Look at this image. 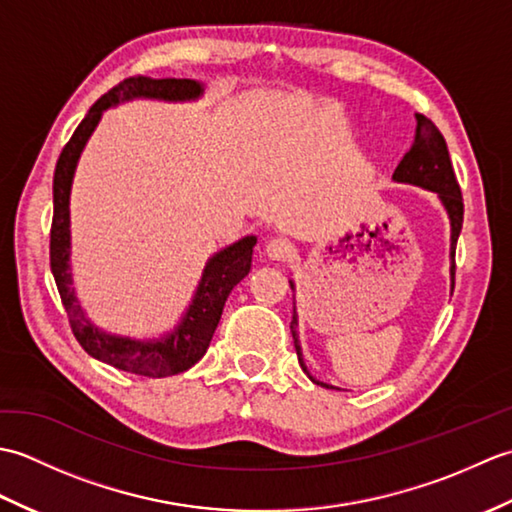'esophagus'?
Returning <instances> with one entry per match:
<instances>
[{
  "instance_id": "esophagus-1",
  "label": "esophagus",
  "mask_w": 512,
  "mask_h": 512,
  "mask_svg": "<svg viewBox=\"0 0 512 512\" xmlns=\"http://www.w3.org/2000/svg\"><path fill=\"white\" fill-rule=\"evenodd\" d=\"M266 255L275 262H284V259L290 255V244L284 242V239H270L266 244Z\"/></svg>"
}]
</instances>
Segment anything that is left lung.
Here are the masks:
<instances>
[{
    "label": "left lung",
    "mask_w": 512,
    "mask_h": 512,
    "mask_svg": "<svg viewBox=\"0 0 512 512\" xmlns=\"http://www.w3.org/2000/svg\"><path fill=\"white\" fill-rule=\"evenodd\" d=\"M394 180L396 182L418 184V187L436 191L440 195V200L444 204V209H447L449 220H451V259H453L451 275L455 279V246H458V237H460L462 222H464L462 191H460L458 178H455V171H453V165H451L447 140H444V136L440 134V129L433 125L424 114H416V136H413L411 149L398 162V167L394 171ZM290 332H292V339H295V350H297L299 365H301L303 372L308 374V367H306V363H303L301 345H299V339H297V312H295V306H292ZM314 383L321 385V387H328L325 383H319V380H314Z\"/></svg>",
    "instance_id": "left-lung-1"
}]
</instances>
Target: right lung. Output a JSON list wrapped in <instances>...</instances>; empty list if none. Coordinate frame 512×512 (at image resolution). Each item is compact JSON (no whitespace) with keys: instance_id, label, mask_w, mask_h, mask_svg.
<instances>
[{"instance_id":"right-lung-1","label":"right lung","mask_w":512,"mask_h":512,"mask_svg":"<svg viewBox=\"0 0 512 512\" xmlns=\"http://www.w3.org/2000/svg\"><path fill=\"white\" fill-rule=\"evenodd\" d=\"M202 85L191 79H149V76H129L96 101L85 114L72 138L65 143L61 156L54 167L52 180V226H50V268L57 281L63 308L68 312V321L76 341L90 356L112 365L123 372H132L149 378H165L180 372L200 361L209 347L213 332L220 323L224 303L231 290L242 281L250 270L253 246L257 237H244L237 244L220 250L204 268L202 281L195 292L189 312L184 314L176 332L160 341H132L123 336H110L85 319V314L74 297L70 279V187L81 151L94 132L96 123L110 105L118 101L145 96V99L162 101H187L198 99Z\"/></svg>"}]
</instances>
